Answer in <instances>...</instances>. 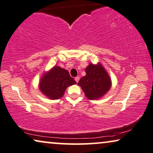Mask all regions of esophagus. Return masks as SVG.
<instances>
[{
	"instance_id": "34e87169",
	"label": "esophagus",
	"mask_w": 153,
	"mask_h": 153,
	"mask_svg": "<svg viewBox=\"0 0 153 153\" xmlns=\"http://www.w3.org/2000/svg\"><path fill=\"white\" fill-rule=\"evenodd\" d=\"M79 80H80V77H79V76H77V77H75V80L76 81V82H78Z\"/></svg>"
}]
</instances>
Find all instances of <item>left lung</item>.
Masks as SVG:
<instances>
[{
	"label": "left lung",
	"mask_w": 153,
	"mask_h": 153,
	"mask_svg": "<svg viewBox=\"0 0 153 153\" xmlns=\"http://www.w3.org/2000/svg\"><path fill=\"white\" fill-rule=\"evenodd\" d=\"M86 75L79 80L80 85L89 99H97L103 97L111 88V80L101 64H90L85 68Z\"/></svg>",
	"instance_id": "1"
}]
</instances>
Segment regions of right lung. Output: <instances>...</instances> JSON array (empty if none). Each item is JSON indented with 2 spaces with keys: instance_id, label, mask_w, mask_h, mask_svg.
<instances>
[{
  "instance_id": "1",
  "label": "right lung",
  "mask_w": 153,
  "mask_h": 153,
  "mask_svg": "<svg viewBox=\"0 0 153 153\" xmlns=\"http://www.w3.org/2000/svg\"><path fill=\"white\" fill-rule=\"evenodd\" d=\"M76 84L69 73L59 66L53 67L50 72L45 74L40 82V89L51 99L62 97L67 87Z\"/></svg>"
}]
</instances>
